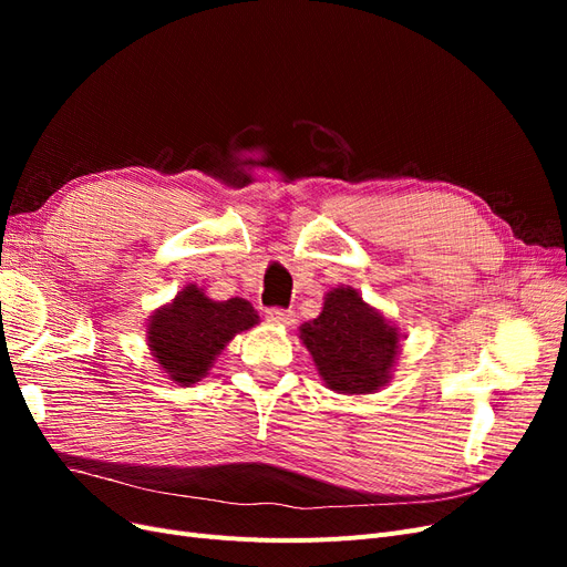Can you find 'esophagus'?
Here are the masks:
<instances>
[{"label":"esophagus","mask_w":567,"mask_h":567,"mask_svg":"<svg viewBox=\"0 0 567 567\" xmlns=\"http://www.w3.org/2000/svg\"><path fill=\"white\" fill-rule=\"evenodd\" d=\"M265 317L274 323H281V326H290L296 321V315L290 310H284V307H269V310H265Z\"/></svg>","instance_id":"1"}]
</instances>
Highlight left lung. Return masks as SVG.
<instances>
[{"mask_svg":"<svg viewBox=\"0 0 567 567\" xmlns=\"http://www.w3.org/2000/svg\"><path fill=\"white\" fill-rule=\"evenodd\" d=\"M300 338L326 385L346 394L379 390L400 348L398 331L350 286L326 296L321 315L302 326Z\"/></svg>","mask_w":567,"mask_h":567,"instance_id":"1","label":"left lung"}]
</instances>
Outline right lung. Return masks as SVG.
I'll return each instance as SVG.
<instances>
[{
  "instance_id": "obj_1",
  "label": "right lung",
  "mask_w": 567,
  "mask_h": 567,
  "mask_svg": "<svg viewBox=\"0 0 567 567\" xmlns=\"http://www.w3.org/2000/svg\"><path fill=\"white\" fill-rule=\"evenodd\" d=\"M257 312L244 298L215 302L196 286H186L148 323L153 357L182 385L200 381L213 359L227 346L234 333L257 323Z\"/></svg>"
}]
</instances>
